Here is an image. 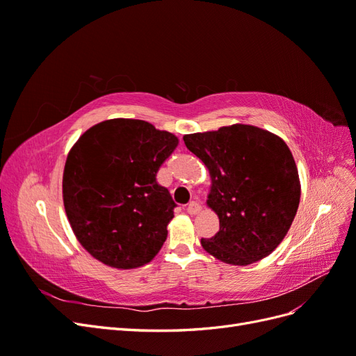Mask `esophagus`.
<instances>
[{"mask_svg": "<svg viewBox=\"0 0 356 356\" xmlns=\"http://www.w3.org/2000/svg\"><path fill=\"white\" fill-rule=\"evenodd\" d=\"M200 211H202V204H200L197 200H193V202L188 203L187 212H188L190 215H195V213H197V212H200Z\"/></svg>", "mask_w": 356, "mask_h": 356, "instance_id": "obj_1", "label": "esophagus"}]
</instances>
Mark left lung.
<instances>
[{
    "label": "left lung",
    "instance_id": "8db88e82",
    "mask_svg": "<svg viewBox=\"0 0 356 356\" xmlns=\"http://www.w3.org/2000/svg\"><path fill=\"white\" fill-rule=\"evenodd\" d=\"M184 144L211 175L208 207L220 230L202 239L217 260L248 266L272 254L298 209L300 179L282 138L251 124L184 135Z\"/></svg>",
    "mask_w": 356,
    "mask_h": 356
}]
</instances>
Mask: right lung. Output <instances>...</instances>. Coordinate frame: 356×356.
<instances>
[{"label":"right lung","mask_w":356,"mask_h":356,"mask_svg":"<svg viewBox=\"0 0 356 356\" xmlns=\"http://www.w3.org/2000/svg\"><path fill=\"white\" fill-rule=\"evenodd\" d=\"M178 138L152 123L113 118L86 131L63 169V207L75 238L115 268L149 263L168 238L174 208L156 181Z\"/></svg>","instance_id":"1"}]
</instances>
